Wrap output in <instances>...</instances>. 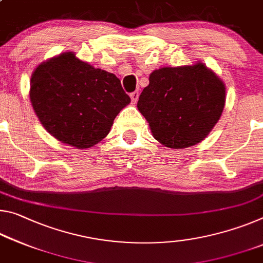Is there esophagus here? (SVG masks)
<instances>
[{
  "instance_id": "1",
  "label": "esophagus",
  "mask_w": 263,
  "mask_h": 263,
  "mask_svg": "<svg viewBox=\"0 0 263 263\" xmlns=\"http://www.w3.org/2000/svg\"><path fill=\"white\" fill-rule=\"evenodd\" d=\"M130 97L132 99V102L136 103L137 101H138V98H139V92H138V91H135V92H132L130 95Z\"/></svg>"
}]
</instances>
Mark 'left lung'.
Segmentation results:
<instances>
[{
	"label": "left lung",
	"mask_w": 263,
	"mask_h": 263,
	"mask_svg": "<svg viewBox=\"0 0 263 263\" xmlns=\"http://www.w3.org/2000/svg\"><path fill=\"white\" fill-rule=\"evenodd\" d=\"M137 107L151 132L166 147L181 149L200 143L222 115L226 85L202 62L164 66L149 74Z\"/></svg>",
	"instance_id": "8db88e82"
}]
</instances>
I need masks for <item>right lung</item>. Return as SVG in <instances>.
<instances>
[{
  "label": "right lung",
  "instance_id": "1",
  "mask_svg": "<svg viewBox=\"0 0 263 263\" xmlns=\"http://www.w3.org/2000/svg\"><path fill=\"white\" fill-rule=\"evenodd\" d=\"M29 96L45 130L79 149L105 138L116 116L131 102L116 74L93 68L74 52L60 53L37 65Z\"/></svg>",
  "mask_w": 263,
  "mask_h": 263
}]
</instances>
